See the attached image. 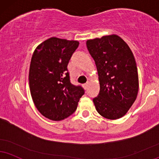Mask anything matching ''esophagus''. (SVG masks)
Listing matches in <instances>:
<instances>
[{"mask_svg":"<svg viewBox=\"0 0 159 159\" xmlns=\"http://www.w3.org/2000/svg\"><path fill=\"white\" fill-rule=\"evenodd\" d=\"M83 86H84V88H85V89H88V87H89V83H87L84 84Z\"/></svg>","mask_w":159,"mask_h":159,"instance_id":"obj_1","label":"esophagus"}]
</instances>
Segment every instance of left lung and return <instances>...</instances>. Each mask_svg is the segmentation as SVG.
I'll list each match as a JSON object with an SVG mask.
<instances>
[{
    "label": "left lung",
    "instance_id": "left-lung-1",
    "mask_svg": "<svg viewBox=\"0 0 159 159\" xmlns=\"http://www.w3.org/2000/svg\"><path fill=\"white\" fill-rule=\"evenodd\" d=\"M87 48L94 60L100 91L93 102L105 118L117 119L126 114L139 91L136 63L130 48L117 35L89 40Z\"/></svg>",
    "mask_w": 159,
    "mask_h": 159
}]
</instances>
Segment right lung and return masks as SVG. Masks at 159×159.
Here are the masks:
<instances>
[{
  "mask_svg": "<svg viewBox=\"0 0 159 159\" xmlns=\"http://www.w3.org/2000/svg\"><path fill=\"white\" fill-rule=\"evenodd\" d=\"M79 42L51 38L37 47L29 68V81L35 106L43 116L60 121L75 112L85 93L70 83L68 64Z\"/></svg>",
  "mask_w": 159,
  "mask_h": 159,
  "instance_id": "add662e5",
  "label": "right lung"
}]
</instances>
